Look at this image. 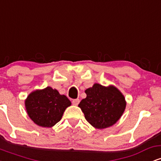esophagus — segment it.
<instances>
[{
	"label": "esophagus",
	"instance_id": "1",
	"mask_svg": "<svg viewBox=\"0 0 161 161\" xmlns=\"http://www.w3.org/2000/svg\"><path fill=\"white\" fill-rule=\"evenodd\" d=\"M72 102H73V105H78L79 103V99H78V98H77V99H73Z\"/></svg>",
	"mask_w": 161,
	"mask_h": 161
}]
</instances>
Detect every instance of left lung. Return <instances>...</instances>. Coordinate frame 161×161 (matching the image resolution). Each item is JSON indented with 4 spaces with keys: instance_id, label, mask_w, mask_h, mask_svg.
Returning a JSON list of instances; mask_svg holds the SVG:
<instances>
[{
    "instance_id": "8db88e82",
    "label": "left lung",
    "mask_w": 161,
    "mask_h": 161,
    "mask_svg": "<svg viewBox=\"0 0 161 161\" xmlns=\"http://www.w3.org/2000/svg\"><path fill=\"white\" fill-rule=\"evenodd\" d=\"M86 98L79 104L85 118L95 129L112 126L120 119L126 107L124 95L110 85L104 86L95 83L85 91Z\"/></svg>"
}]
</instances>
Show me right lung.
<instances>
[{
	"instance_id": "add662e5",
	"label": "right lung",
	"mask_w": 161,
	"mask_h": 161,
	"mask_svg": "<svg viewBox=\"0 0 161 161\" xmlns=\"http://www.w3.org/2000/svg\"><path fill=\"white\" fill-rule=\"evenodd\" d=\"M71 101L57 89L47 86L36 89L27 96L25 107L29 118L36 125L51 128L61 119L63 114Z\"/></svg>"
}]
</instances>
